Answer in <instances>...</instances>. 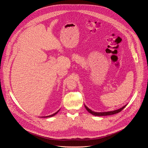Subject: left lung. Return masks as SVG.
Instances as JSON below:
<instances>
[{"label":"left lung","instance_id":"obj_1","mask_svg":"<svg viewBox=\"0 0 148 148\" xmlns=\"http://www.w3.org/2000/svg\"><path fill=\"white\" fill-rule=\"evenodd\" d=\"M126 105H125V106H123V107H122V108H121L118 110H114V111H108V112H97L92 111L91 110L88 108L86 105H84V106H85V108H86L87 111L89 112L90 114H92L93 115H95V116H107V115H114V114H117V113L121 112L126 107Z\"/></svg>","mask_w":148,"mask_h":148}]
</instances>
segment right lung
Instances as JSON below:
<instances>
[{
	"instance_id": "right-lung-1",
	"label": "right lung",
	"mask_w": 148,
	"mask_h": 148,
	"mask_svg": "<svg viewBox=\"0 0 148 148\" xmlns=\"http://www.w3.org/2000/svg\"><path fill=\"white\" fill-rule=\"evenodd\" d=\"M60 111V110L58 111H57L56 112H55L54 114H52V115H49V116H41V118H48V117H51V116H54L56 114H57L58 112V111Z\"/></svg>"
}]
</instances>
